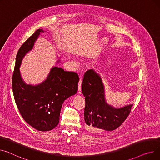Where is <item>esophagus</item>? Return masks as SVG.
I'll return each mask as SVG.
<instances>
[{
    "label": "esophagus",
    "mask_w": 160,
    "mask_h": 160,
    "mask_svg": "<svg viewBox=\"0 0 160 160\" xmlns=\"http://www.w3.org/2000/svg\"><path fill=\"white\" fill-rule=\"evenodd\" d=\"M82 78H80L79 82H78V91H80L82 89Z\"/></svg>",
    "instance_id": "esophagus-1"
}]
</instances>
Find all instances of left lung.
<instances>
[{
    "label": "left lung",
    "instance_id": "left-lung-1",
    "mask_svg": "<svg viewBox=\"0 0 160 160\" xmlns=\"http://www.w3.org/2000/svg\"><path fill=\"white\" fill-rule=\"evenodd\" d=\"M82 91L85 97L86 129L92 133L113 131L120 127L130 114L132 104L115 108L107 103L105 88L99 74L93 69L84 74Z\"/></svg>",
    "mask_w": 160,
    "mask_h": 160
}]
</instances>
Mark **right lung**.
Returning a JSON list of instances; mask_svg holds the SVG:
<instances>
[{"label":"right lung","instance_id":"obj_1","mask_svg":"<svg viewBox=\"0 0 160 160\" xmlns=\"http://www.w3.org/2000/svg\"><path fill=\"white\" fill-rule=\"evenodd\" d=\"M44 32L42 29H37L20 48L16 57L12 88L15 103L24 120L38 131H48L58 124L63 102L77 93L79 77L76 72L55 66L46 79L38 85L27 84L24 81L20 72L21 63Z\"/></svg>","mask_w":160,"mask_h":160}]
</instances>
